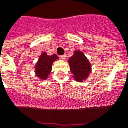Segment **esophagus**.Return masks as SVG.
I'll list each match as a JSON object with an SVG mask.
<instances>
[{"mask_svg":"<svg viewBox=\"0 0 128 128\" xmlns=\"http://www.w3.org/2000/svg\"><path fill=\"white\" fill-rule=\"evenodd\" d=\"M60 57H61V59H62V60H65V59L66 58V54H64V55H62V56H60Z\"/></svg>","mask_w":128,"mask_h":128,"instance_id":"esophagus-1","label":"esophagus"}]
</instances>
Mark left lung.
Here are the masks:
<instances>
[{
  "label": "left lung",
  "instance_id": "obj_1",
  "mask_svg": "<svg viewBox=\"0 0 128 128\" xmlns=\"http://www.w3.org/2000/svg\"><path fill=\"white\" fill-rule=\"evenodd\" d=\"M68 62L71 73L74 74V78L78 82H82L91 74V65L88 58L82 52L76 50L73 56L71 57Z\"/></svg>",
  "mask_w": 128,
  "mask_h": 128
}]
</instances>
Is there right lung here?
I'll use <instances>...</instances> for the list:
<instances>
[{
  "instance_id": "add662e5",
  "label": "right lung",
  "mask_w": 128,
  "mask_h": 128,
  "mask_svg": "<svg viewBox=\"0 0 128 128\" xmlns=\"http://www.w3.org/2000/svg\"><path fill=\"white\" fill-rule=\"evenodd\" d=\"M58 59L59 57L54 54L48 55L46 52H42L35 65V72L37 77L42 80L48 78L52 70V63Z\"/></svg>"
}]
</instances>
